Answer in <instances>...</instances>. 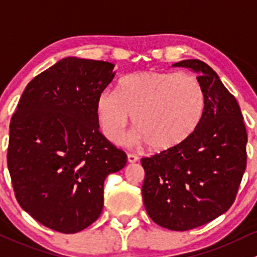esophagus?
Returning a JSON list of instances; mask_svg holds the SVG:
<instances>
[{
  "instance_id": "esophagus-1",
  "label": "esophagus",
  "mask_w": 257,
  "mask_h": 257,
  "mask_svg": "<svg viewBox=\"0 0 257 257\" xmlns=\"http://www.w3.org/2000/svg\"><path fill=\"white\" fill-rule=\"evenodd\" d=\"M127 161H128V163H135V162H137V161H139V157H137L136 155H132V153H128V155H127Z\"/></svg>"
}]
</instances>
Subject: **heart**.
I'll return each mask as SVG.
<instances>
[{
    "label": "heart",
    "mask_w": 257,
    "mask_h": 257,
    "mask_svg": "<svg viewBox=\"0 0 257 257\" xmlns=\"http://www.w3.org/2000/svg\"><path fill=\"white\" fill-rule=\"evenodd\" d=\"M205 95L195 76L146 70L130 74L117 91L106 89L96 100L102 135L112 144L123 140L134 115L136 140L162 152L178 147L199 127Z\"/></svg>",
    "instance_id": "1"
}]
</instances>
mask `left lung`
Wrapping results in <instances>:
<instances>
[{
	"label": "left lung",
	"instance_id": "obj_1",
	"mask_svg": "<svg viewBox=\"0 0 257 257\" xmlns=\"http://www.w3.org/2000/svg\"><path fill=\"white\" fill-rule=\"evenodd\" d=\"M205 95L197 131L178 147L142 158L144 204L166 229L186 231L209 223L231 207L246 168L247 134L236 99L208 64L188 59Z\"/></svg>",
	"mask_w": 257,
	"mask_h": 257
}]
</instances>
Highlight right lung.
<instances>
[{"label":"right lung","instance_id":"right-lung-1","mask_svg":"<svg viewBox=\"0 0 257 257\" xmlns=\"http://www.w3.org/2000/svg\"><path fill=\"white\" fill-rule=\"evenodd\" d=\"M115 65L68 57L27 85L10 123L7 165L16 198L42 225L74 234L104 207V182L127 156L99 131L97 96Z\"/></svg>","mask_w":257,"mask_h":257}]
</instances>
